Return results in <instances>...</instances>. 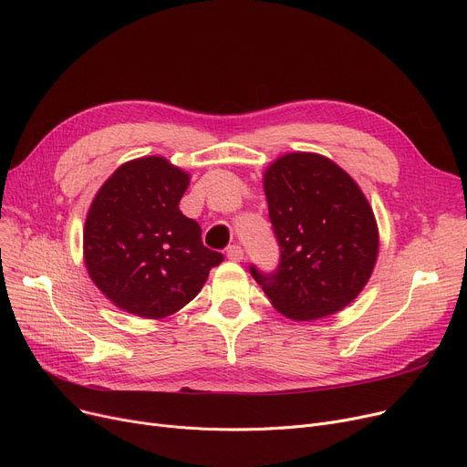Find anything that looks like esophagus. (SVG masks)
Listing matches in <instances>:
<instances>
[{
  "label": "esophagus",
  "instance_id": "1",
  "mask_svg": "<svg viewBox=\"0 0 467 467\" xmlns=\"http://www.w3.org/2000/svg\"><path fill=\"white\" fill-rule=\"evenodd\" d=\"M227 257L231 261H242L244 259V250L240 246H236V244H233V246L227 248Z\"/></svg>",
  "mask_w": 467,
  "mask_h": 467
}]
</instances>
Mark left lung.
Returning a JSON list of instances; mask_svg holds the SVG:
<instances>
[{
    "mask_svg": "<svg viewBox=\"0 0 467 467\" xmlns=\"http://www.w3.org/2000/svg\"><path fill=\"white\" fill-rule=\"evenodd\" d=\"M265 194L280 261L273 273L250 265L271 303L308 322L350 305L369 280L379 231L356 182L333 161L289 153L265 171Z\"/></svg>",
    "mask_w": 467,
    "mask_h": 467,
    "instance_id": "obj_1",
    "label": "left lung"
}]
</instances>
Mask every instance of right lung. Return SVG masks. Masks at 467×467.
Segmentation results:
<instances>
[{
  "instance_id": "obj_1",
  "label": "right lung",
  "mask_w": 467,
  "mask_h": 467,
  "mask_svg": "<svg viewBox=\"0 0 467 467\" xmlns=\"http://www.w3.org/2000/svg\"><path fill=\"white\" fill-rule=\"evenodd\" d=\"M189 185L162 157L119 166L94 196L83 248L92 282L119 308L164 317L196 297L223 254L202 244L201 225L180 212Z\"/></svg>"
}]
</instances>
